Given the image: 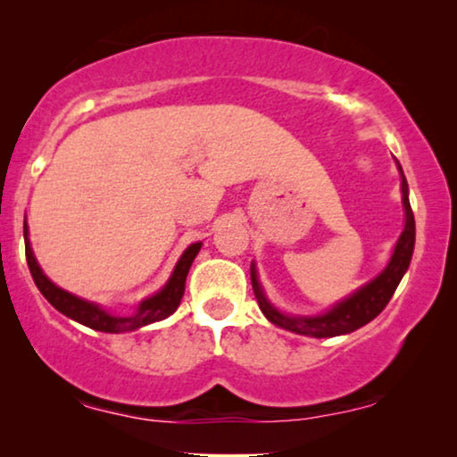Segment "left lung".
Masks as SVG:
<instances>
[{"mask_svg": "<svg viewBox=\"0 0 457 457\" xmlns=\"http://www.w3.org/2000/svg\"><path fill=\"white\" fill-rule=\"evenodd\" d=\"M399 172H402V166H399ZM402 193H403V208H405V228L402 237H399L395 252L391 255L389 266H386L385 270L372 280V283L361 287L358 293H353V295L347 297L345 302L335 305V308L327 312V314L314 316V318L283 316L278 310H274L272 305L268 303V299L264 297L262 287L258 283V274H255V268L252 266L253 293L255 297H258L260 310L264 312L268 320L277 324V327L291 330V333L316 337V339H322V337L347 335L352 333V330L364 327V324L374 320V318L385 310V305L389 303V299L397 289L399 280H402L405 270H408L411 253H414L416 224H414V212L410 208L408 183H405L403 172H402Z\"/></svg>", "mask_w": 457, "mask_h": 457, "instance_id": "1", "label": "left lung"}]
</instances>
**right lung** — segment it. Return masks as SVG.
<instances>
[{
  "instance_id": "1",
  "label": "right lung",
  "mask_w": 457,
  "mask_h": 457,
  "mask_svg": "<svg viewBox=\"0 0 457 457\" xmlns=\"http://www.w3.org/2000/svg\"><path fill=\"white\" fill-rule=\"evenodd\" d=\"M24 235H27V224H24ZM199 249H202V243H193V245L187 247V252L180 255L179 264L174 268L172 277L166 283L164 289L155 293L154 297L145 299V302H141L137 314L120 318L112 316L105 310L97 308L96 303L85 302V299L71 295V293L55 287L52 280L41 272V268L37 264L33 255V249H30L29 239L24 241V252H27L30 277H33L37 289L43 293V297L64 316L72 318V320L85 324V327H89L93 330H102V333H127V330H135L145 327V324L164 320V318L170 316L172 312H177L180 299L185 295L187 274H189V268L193 264V260H195Z\"/></svg>"
}]
</instances>
